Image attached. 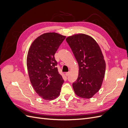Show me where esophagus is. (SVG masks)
Segmentation results:
<instances>
[{"instance_id": "obj_1", "label": "esophagus", "mask_w": 128, "mask_h": 128, "mask_svg": "<svg viewBox=\"0 0 128 128\" xmlns=\"http://www.w3.org/2000/svg\"><path fill=\"white\" fill-rule=\"evenodd\" d=\"M69 74H70V72H66V75L67 76H68L69 75Z\"/></svg>"}]
</instances>
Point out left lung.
Here are the masks:
<instances>
[{
  "instance_id": "8db88e82",
  "label": "left lung",
  "mask_w": 128,
  "mask_h": 128,
  "mask_svg": "<svg viewBox=\"0 0 128 128\" xmlns=\"http://www.w3.org/2000/svg\"><path fill=\"white\" fill-rule=\"evenodd\" d=\"M66 41L78 64L79 74L72 83L75 94L90 99L100 90L106 70V62L98 44L84 34L69 36Z\"/></svg>"
}]
</instances>
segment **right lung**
<instances>
[{"mask_svg":"<svg viewBox=\"0 0 128 128\" xmlns=\"http://www.w3.org/2000/svg\"><path fill=\"white\" fill-rule=\"evenodd\" d=\"M66 36L56 32L41 34L29 49L26 66L30 82L37 94L46 100L56 98L64 82L58 72L54 54Z\"/></svg>","mask_w":128,"mask_h":128,"instance_id":"right-lung-1","label":"right lung"}]
</instances>
